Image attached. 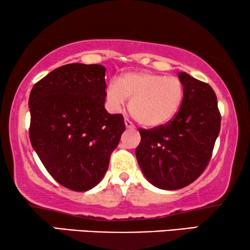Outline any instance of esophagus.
Here are the masks:
<instances>
[{"instance_id": "34e87169", "label": "esophagus", "mask_w": 250, "mask_h": 250, "mask_svg": "<svg viewBox=\"0 0 250 250\" xmlns=\"http://www.w3.org/2000/svg\"><path fill=\"white\" fill-rule=\"evenodd\" d=\"M125 126H126V128H131V129L135 128L134 124H133V123H132L131 121H129V119H127V118L125 119Z\"/></svg>"}]
</instances>
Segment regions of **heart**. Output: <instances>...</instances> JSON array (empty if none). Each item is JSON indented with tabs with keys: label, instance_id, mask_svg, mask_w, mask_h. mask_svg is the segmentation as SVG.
<instances>
[{
	"label": "heart",
	"instance_id": "heart-1",
	"mask_svg": "<svg viewBox=\"0 0 250 250\" xmlns=\"http://www.w3.org/2000/svg\"><path fill=\"white\" fill-rule=\"evenodd\" d=\"M106 102L113 111L124 106L127 97L129 112L140 124L158 127L167 124L179 111L184 85L177 77L150 72L127 73L112 82L105 90Z\"/></svg>",
	"mask_w": 250,
	"mask_h": 250
}]
</instances>
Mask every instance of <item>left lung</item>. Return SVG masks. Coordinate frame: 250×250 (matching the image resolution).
<instances>
[{
  "instance_id": "8db88e82",
  "label": "left lung",
  "mask_w": 250,
  "mask_h": 250,
  "mask_svg": "<svg viewBox=\"0 0 250 250\" xmlns=\"http://www.w3.org/2000/svg\"><path fill=\"white\" fill-rule=\"evenodd\" d=\"M184 100L167 124L139 128L135 156L150 184L161 189H179L199 178L210 158L220 129L217 97L208 83L179 72Z\"/></svg>"
}]
</instances>
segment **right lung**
<instances>
[{
    "instance_id": "right-lung-1",
    "label": "right lung",
    "mask_w": 250,
    "mask_h": 250,
    "mask_svg": "<svg viewBox=\"0 0 250 250\" xmlns=\"http://www.w3.org/2000/svg\"><path fill=\"white\" fill-rule=\"evenodd\" d=\"M105 67L72 63L57 67L31 90L30 140L50 176L85 192L108 170L125 131L121 113L104 108Z\"/></svg>"
}]
</instances>
